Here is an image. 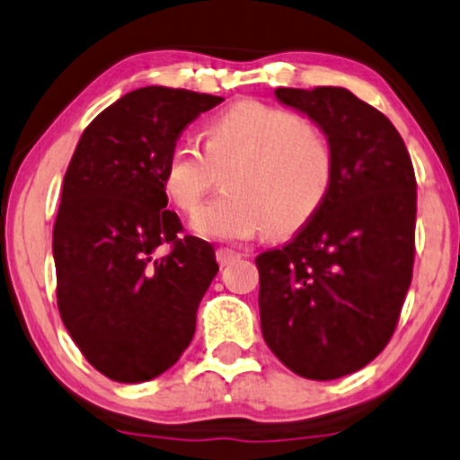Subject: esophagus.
<instances>
[{
    "label": "esophagus",
    "mask_w": 460,
    "mask_h": 460,
    "mask_svg": "<svg viewBox=\"0 0 460 460\" xmlns=\"http://www.w3.org/2000/svg\"><path fill=\"white\" fill-rule=\"evenodd\" d=\"M241 252L239 250H232V248H219L217 250V261H219L221 268H226V265L234 263L236 259H241Z\"/></svg>",
    "instance_id": "esophagus-1"
}]
</instances>
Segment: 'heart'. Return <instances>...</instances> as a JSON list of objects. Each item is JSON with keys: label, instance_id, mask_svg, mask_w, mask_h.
I'll list each match as a JSON object with an SVG mask.
<instances>
[{"label": "heart", "instance_id": "b5f03b06", "mask_svg": "<svg viewBox=\"0 0 460 460\" xmlns=\"http://www.w3.org/2000/svg\"><path fill=\"white\" fill-rule=\"evenodd\" d=\"M204 153L189 142L162 166L166 199L184 215L199 208L215 175L224 195L197 212L192 228L208 239L294 234L333 192L338 155L320 127L263 101H241L204 127Z\"/></svg>", "mask_w": 460, "mask_h": 460}]
</instances>
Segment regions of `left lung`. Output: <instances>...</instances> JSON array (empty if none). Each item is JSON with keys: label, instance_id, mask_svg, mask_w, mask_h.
Here are the masks:
<instances>
[{"label": "left lung", "instance_id": "1", "mask_svg": "<svg viewBox=\"0 0 460 460\" xmlns=\"http://www.w3.org/2000/svg\"><path fill=\"white\" fill-rule=\"evenodd\" d=\"M274 93L327 133L338 177L289 243L256 256L261 329L289 370L327 382L367 367L397 329L412 280L417 180L393 122L349 90Z\"/></svg>", "mask_w": 460, "mask_h": 460}]
</instances>
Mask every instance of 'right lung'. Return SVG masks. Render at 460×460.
Instances as JSON below:
<instances>
[{
  "instance_id": "1",
  "label": "right lung",
  "mask_w": 460,
  "mask_h": 460,
  "mask_svg": "<svg viewBox=\"0 0 460 460\" xmlns=\"http://www.w3.org/2000/svg\"><path fill=\"white\" fill-rule=\"evenodd\" d=\"M221 101L153 85L125 93L83 131L63 177L52 232L58 314L113 382L157 377L195 335L219 265L212 245L181 234L166 210L162 166L181 131Z\"/></svg>"
}]
</instances>
